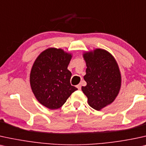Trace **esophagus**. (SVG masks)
I'll return each mask as SVG.
<instances>
[{"label": "esophagus", "mask_w": 146, "mask_h": 146, "mask_svg": "<svg viewBox=\"0 0 146 146\" xmlns=\"http://www.w3.org/2000/svg\"><path fill=\"white\" fill-rule=\"evenodd\" d=\"M77 88H78V90H81V88H82V86H81L80 84L77 85Z\"/></svg>", "instance_id": "obj_1"}]
</instances>
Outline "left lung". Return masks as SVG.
<instances>
[{"mask_svg": "<svg viewBox=\"0 0 146 146\" xmlns=\"http://www.w3.org/2000/svg\"><path fill=\"white\" fill-rule=\"evenodd\" d=\"M86 64L87 83L82 90L92 108L100 110L112 103L121 87V74L117 60L109 52L102 48L86 51L83 54Z\"/></svg>", "mask_w": 146, "mask_h": 146, "instance_id": "1", "label": "left lung"}]
</instances>
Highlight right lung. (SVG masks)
Returning <instances> with one entry per match:
<instances>
[{"label": "right lung", "instance_id": "1", "mask_svg": "<svg viewBox=\"0 0 146 146\" xmlns=\"http://www.w3.org/2000/svg\"><path fill=\"white\" fill-rule=\"evenodd\" d=\"M72 54L61 48H48L37 57L29 75L30 86L42 105L58 109L77 90L71 86V71L67 69Z\"/></svg>", "mask_w": 146, "mask_h": 146}]
</instances>
